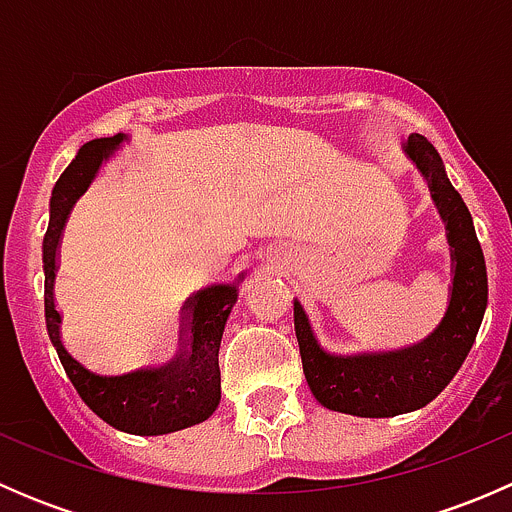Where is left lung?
<instances>
[{
  "label": "left lung",
  "instance_id": "obj_1",
  "mask_svg": "<svg viewBox=\"0 0 512 512\" xmlns=\"http://www.w3.org/2000/svg\"><path fill=\"white\" fill-rule=\"evenodd\" d=\"M406 153L431 185L438 213L446 220L453 247L451 304L436 332L401 352L342 356L332 354L314 337L302 304L294 299V334L302 354L304 376L314 399L339 414L364 418L399 416L436 399L471 352L485 304L488 275L471 213L448 183L441 156L423 136H409Z\"/></svg>",
  "mask_w": 512,
  "mask_h": 512
}]
</instances>
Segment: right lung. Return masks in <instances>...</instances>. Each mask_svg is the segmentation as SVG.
<instances>
[{"label": "right lung", "instance_id": "obj_1", "mask_svg": "<svg viewBox=\"0 0 512 512\" xmlns=\"http://www.w3.org/2000/svg\"><path fill=\"white\" fill-rule=\"evenodd\" d=\"M123 141V133L113 138H96L84 143L69 168L56 180L51 193L49 227L44 235V312L51 344L56 347L66 376L96 416L118 431L136 436H160L195 426L213 416L220 404L218 352L223 329L232 304L237 299L235 285H213L200 289L183 307L180 324V352L160 366L98 374L81 364L64 347L59 334L61 314L54 302L56 252L61 232L71 208L89 188L98 165Z\"/></svg>", "mask_w": 512, "mask_h": 512}]
</instances>
